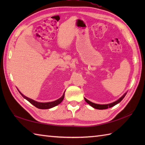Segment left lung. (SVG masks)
<instances>
[{
    "label": "left lung",
    "instance_id": "left-lung-1",
    "mask_svg": "<svg viewBox=\"0 0 145 145\" xmlns=\"http://www.w3.org/2000/svg\"><path fill=\"white\" fill-rule=\"evenodd\" d=\"M126 95H127V93H125L121 97H120L119 99L118 100H116V101H114V102H113L112 103L106 104V105H100V104H96V103H92V102H91L90 101H89L87 99H86L85 98V100L86 102H87L88 104L90 105L93 108H96V109H98V110H104V109L112 107L113 106L116 105V104L119 103L120 101H121L123 99Z\"/></svg>",
    "mask_w": 145,
    "mask_h": 145
}]
</instances>
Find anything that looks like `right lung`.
Wrapping results in <instances>:
<instances>
[{"label":"right lung","instance_id":"add662e5","mask_svg":"<svg viewBox=\"0 0 145 145\" xmlns=\"http://www.w3.org/2000/svg\"><path fill=\"white\" fill-rule=\"evenodd\" d=\"M18 91H19V93L21 94L22 96L25 98V99H26L27 101H29V102L31 104H32L33 106H35L37 108H39V109H49V108H53L55 106L58 105V104H60L61 101H63V98H64V96H65V92H64V93L63 94L62 96H61V97H60L59 99H58L54 101H51V102L40 103V102H38V101H36L35 100L30 99V98L25 97V95H24L19 90H18Z\"/></svg>","mask_w":145,"mask_h":145}]
</instances>
